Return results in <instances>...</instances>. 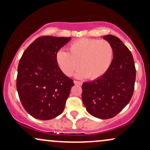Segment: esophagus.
<instances>
[{
  "mask_svg": "<svg viewBox=\"0 0 150 150\" xmlns=\"http://www.w3.org/2000/svg\"><path fill=\"white\" fill-rule=\"evenodd\" d=\"M74 83H75V84H77V85H82V82L77 80H74Z\"/></svg>",
  "mask_w": 150,
  "mask_h": 150,
  "instance_id": "esophagus-1",
  "label": "esophagus"
}]
</instances>
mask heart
Wrapping results in <instances>:
<instances>
[{
    "label": "heart",
    "mask_w": 150,
    "mask_h": 150,
    "mask_svg": "<svg viewBox=\"0 0 150 150\" xmlns=\"http://www.w3.org/2000/svg\"><path fill=\"white\" fill-rule=\"evenodd\" d=\"M114 56L112 45L105 40L80 38L71 42L68 52L59 50L56 61L61 71L71 76L80 66L76 76L96 80L110 67Z\"/></svg>",
    "instance_id": "heart-1"
}]
</instances>
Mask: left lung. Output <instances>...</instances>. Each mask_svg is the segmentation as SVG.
I'll list each match as a JSON object with an SVG mask.
<instances>
[{"label": "left lung", "instance_id": "left-lung-1", "mask_svg": "<svg viewBox=\"0 0 150 150\" xmlns=\"http://www.w3.org/2000/svg\"><path fill=\"white\" fill-rule=\"evenodd\" d=\"M103 38L113 47L112 62L102 77L83 83L82 98L90 115L107 120L116 116L131 100L136 70L132 54L120 38L112 35Z\"/></svg>", "mask_w": 150, "mask_h": 150}]
</instances>
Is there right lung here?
<instances>
[{
    "label": "right lung",
    "mask_w": 150,
    "mask_h": 150,
    "mask_svg": "<svg viewBox=\"0 0 150 150\" xmlns=\"http://www.w3.org/2000/svg\"><path fill=\"white\" fill-rule=\"evenodd\" d=\"M70 38L41 36L25 50L17 69V89L32 117L49 120L64 111L73 80L61 71L56 55Z\"/></svg>",
    "instance_id": "add662e5"
}]
</instances>
